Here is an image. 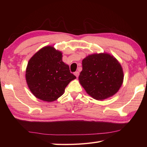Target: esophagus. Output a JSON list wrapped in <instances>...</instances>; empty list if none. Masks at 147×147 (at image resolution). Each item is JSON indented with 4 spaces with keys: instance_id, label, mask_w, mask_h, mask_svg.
I'll return each instance as SVG.
<instances>
[{
    "instance_id": "34e87169",
    "label": "esophagus",
    "mask_w": 147,
    "mask_h": 147,
    "mask_svg": "<svg viewBox=\"0 0 147 147\" xmlns=\"http://www.w3.org/2000/svg\"><path fill=\"white\" fill-rule=\"evenodd\" d=\"M74 75H75L77 78L78 77V76H79V72H78V71H76V72H74Z\"/></svg>"
}]
</instances>
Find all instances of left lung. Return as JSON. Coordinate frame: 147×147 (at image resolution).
Here are the masks:
<instances>
[{
  "instance_id": "obj_1",
  "label": "left lung",
  "mask_w": 147,
  "mask_h": 147,
  "mask_svg": "<svg viewBox=\"0 0 147 147\" xmlns=\"http://www.w3.org/2000/svg\"><path fill=\"white\" fill-rule=\"evenodd\" d=\"M79 80L88 94L96 100L114 95L122 85L124 75L121 64L107 54H92L82 61Z\"/></svg>"
}]
</instances>
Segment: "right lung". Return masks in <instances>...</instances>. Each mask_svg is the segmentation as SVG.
Wrapping results in <instances>:
<instances>
[{"label": "right lung", "instance_id": "add662e5", "mask_svg": "<svg viewBox=\"0 0 147 147\" xmlns=\"http://www.w3.org/2000/svg\"><path fill=\"white\" fill-rule=\"evenodd\" d=\"M62 53L52 47L40 49L30 59L26 80L30 91L36 98L52 102L63 94L65 87L76 78L67 64L62 62Z\"/></svg>", "mask_w": 147, "mask_h": 147}]
</instances>
